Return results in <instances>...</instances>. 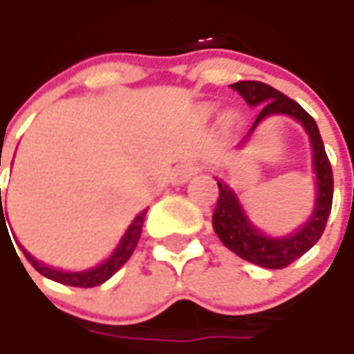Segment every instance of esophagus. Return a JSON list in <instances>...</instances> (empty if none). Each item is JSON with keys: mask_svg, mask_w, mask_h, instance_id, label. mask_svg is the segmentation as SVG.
<instances>
[{"mask_svg": "<svg viewBox=\"0 0 354 354\" xmlns=\"http://www.w3.org/2000/svg\"><path fill=\"white\" fill-rule=\"evenodd\" d=\"M195 173H197V165H195V163H189V161L179 163V165L173 169V183L175 185L187 183V181L191 179V175H195Z\"/></svg>", "mask_w": 354, "mask_h": 354, "instance_id": "obj_1", "label": "esophagus"}]
</instances>
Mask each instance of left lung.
<instances>
[{
  "label": "left lung",
  "instance_id": "1",
  "mask_svg": "<svg viewBox=\"0 0 354 354\" xmlns=\"http://www.w3.org/2000/svg\"><path fill=\"white\" fill-rule=\"evenodd\" d=\"M230 88H234L248 102V106H258L260 114L252 124V131L256 126L268 116L274 114H286L297 120L307 131L311 147H313V171H315V185H317V197H315V209L311 218L299 230H295L290 236L272 238L266 236L256 226L252 225L250 218L242 209L240 201L234 191L223 181H218V201L216 209L212 212V226L218 234L221 242L228 250H232L242 260H248L252 264L270 268V270H281L286 266L295 262L299 256H304L309 248L315 246L319 240L327 218L333 205V171L329 157L325 153V145L321 140L319 128L315 120L307 114L299 104L281 94L279 90L268 86L258 80H240L234 82ZM248 136L240 142V145L248 140Z\"/></svg>",
  "mask_w": 354,
  "mask_h": 354
}]
</instances>
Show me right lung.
Segmentation results:
<instances>
[{
  "label": "right lung",
  "instance_id": "obj_1",
  "mask_svg": "<svg viewBox=\"0 0 354 354\" xmlns=\"http://www.w3.org/2000/svg\"><path fill=\"white\" fill-rule=\"evenodd\" d=\"M1 165V161H0ZM0 230H7L6 226V216H3V207H1V189H0ZM145 212L142 211L136 218L133 223L129 225V228L126 230L124 238L120 240V244L116 246V250L112 252V256L108 260H104L102 264L96 266V268H90V270H84V272H62V270H55L50 266L41 264L39 260H35L33 256L25 248H21L25 258L29 260V264L33 266L35 270L39 274H43L45 278L53 279V281H59V283H64V286H75V288H94V286H100L104 283L106 279H110L122 266L126 264L129 260V256L133 254L136 246H138V240L142 236V226H143V218H145ZM9 234V232H7ZM19 258V256H17ZM21 262V260H19Z\"/></svg>",
  "mask_w": 354,
  "mask_h": 354
}]
</instances>
